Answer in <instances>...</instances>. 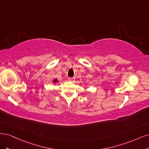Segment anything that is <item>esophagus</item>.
Segmentation results:
<instances>
[{
	"mask_svg": "<svg viewBox=\"0 0 149 149\" xmlns=\"http://www.w3.org/2000/svg\"><path fill=\"white\" fill-rule=\"evenodd\" d=\"M69 80L71 82H74L75 81V78L74 77H69Z\"/></svg>",
	"mask_w": 149,
	"mask_h": 149,
	"instance_id": "esophagus-1",
	"label": "esophagus"
}]
</instances>
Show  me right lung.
I'll return each instance as SVG.
<instances>
[{
	"mask_svg": "<svg viewBox=\"0 0 149 149\" xmlns=\"http://www.w3.org/2000/svg\"><path fill=\"white\" fill-rule=\"evenodd\" d=\"M57 80H54V82H56Z\"/></svg>",
	"mask_w": 149,
	"mask_h": 149,
	"instance_id": "add662e5",
	"label": "right lung"
}]
</instances>
